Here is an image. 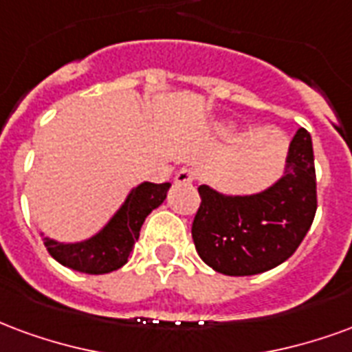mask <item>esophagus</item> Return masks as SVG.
I'll return each instance as SVG.
<instances>
[{
  "label": "esophagus",
  "mask_w": 352,
  "mask_h": 352,
  "mask_svg": "<svg viewBox=\"0 0 352 352\" xmlns=\"http://www.w3.org/2000/svg\"><path fill=\"white\" fill-rule=\"evenodd\" d=\"M195 182V170L193 168H182L176 173L174 176V184H178V186H184V184H193Z\"/></svg>",
  "instance_id": "esophagus-1"
}]
</instances>
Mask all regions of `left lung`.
<instances>
[{
    "instance_id": "1",
    "label": "left lung",
    "mask_w": 352,
    "mask_h": 352,
    "mask_svg": "<svg viewBox=\"0 0 352 352\" xmlns=\"http://www.w3.org/2000/svg\"><path fill=\"white\" fill-rule=\"evenodd\" d=\"M201 206L191 234L199 257L225 276H255L276 268L307 234L317 212L311 137L300 127L283 176L261 193L225 195L199 187Z\"/></svg>"
}]
</instances>
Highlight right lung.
<instances>
[{"instance_id":"right-lung-1","label":"right lung","mask_w":352,"mask_h":352,"mask_svg":"<svg viewBox=\"0 0 352 352\" xmlns=\"http://www.w3.org/2000/svg\"><path fill=\"white\" fill-rule=\"evenodd\" d=\"M170 184L144 182L133 187L127 199L110 221L97 234L82 242H56L45 236L48 253L63 266L84 274H109L127 263L133 245L140 236V227L151 210L163 204Z\"/></svg>"}]
</instances>
